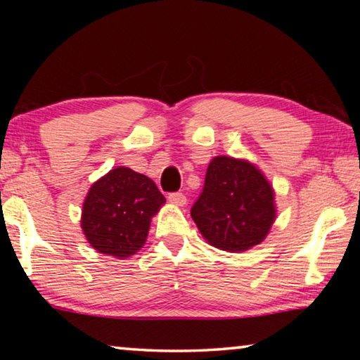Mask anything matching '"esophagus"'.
<instances>
[{
	"label": "esophagus",
	"instance_id": "obj_1",
	"mask_svg": "<svg viewBox=\"0 0 360 360\" xmlns=\"http://www.w3.org/2000/svg\"><path fill=\"white\" fill-rule=\"evenodd\" d=\"M168 202L172 205H176V206H184L187 203V198H186L184 193L174 192V193L168 195Z\"/></svg>",
	"mask_w": 360,
	"mask_h": 360
}]
</instances>
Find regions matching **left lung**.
<instances>
[{"instance_id": "1", "label": "left lung", "mask_w": 360, "mask_h": 360, "mask_svg": "<svg viewBox=\"0 0 360 360\" xmlns=\"http://www.w3.org/2000/svg\"><path fill=\"white\" fill-rule=\"evenodd\" d=\"M276 212L275 188L262 169L246 158L216 155L191 216L208 245L245 252L266 238Z\"/></svg>"}]
</instances>
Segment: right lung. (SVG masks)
<instances>
[{
  "mask_svg": "<svg viewBox=\"0 0 360 360\" xmlns=\"http://www.w3.org/2000/svg\"><path fill=\"white\" fill-rule=\"evenodd\" d=\"M165 202L148 176L115 167L90 186L81 229L96 252L127 259L146 245L152 217Z\"/></svg>",
  "mask_w": 360,
  "mask_h": 360,
  "instance_id": "1",
  "label": "right lung"
}]
</instances>
